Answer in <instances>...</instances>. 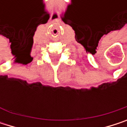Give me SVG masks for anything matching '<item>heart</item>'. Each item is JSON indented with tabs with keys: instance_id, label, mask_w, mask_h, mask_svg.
Listing matches in <instances>:
<instances>
[{
	"instance_id": "1",
	"label": "heart",
	"mask_w": 127,
	"mask_h": 127,
	"mask_svg": "<svg viewBox=\"0 0 127 127\" xmlns=\"http://www.w3.org/2000/svg\"><path fill=\"white\" fill-rule=\"evenodd\" d=\"M61 1H62V0H54V2L55 5H60L62 3H60V2H61Z\"/></svg>"
}]
</instances>
